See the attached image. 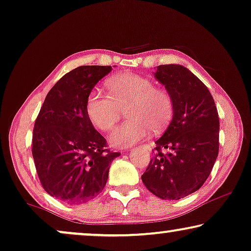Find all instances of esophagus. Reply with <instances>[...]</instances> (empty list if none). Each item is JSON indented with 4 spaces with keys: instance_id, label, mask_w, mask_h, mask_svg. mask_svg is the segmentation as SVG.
Returning <instances> with one entry per match:
<instances>
[{
    "instance_id": "obj_1",
    "label": "esophagus",
    "mask_w": 251,
    "mask_h": 251,
    "mask_svg": "<svg viewBox=\"0 0 251 251\" xmlns=\"http://www.w3.org/2000/svg\"><path fill=\"white\" fill-rule=\"evenodd\" d=\"M143 148H146V149H148V150H150L151 149V148H150V146H149V144H143V146H142Z\"/></svg>"
}]
</instances>
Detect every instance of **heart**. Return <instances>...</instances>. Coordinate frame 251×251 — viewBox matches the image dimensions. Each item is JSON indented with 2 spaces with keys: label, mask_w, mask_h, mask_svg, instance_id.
Segmentation results:
<instances>
[{
  "label": "heart",
  "mask_w": 251,
  "mask_h": 251,
  "mask_svg": "<svg viewBox=\"0 0 251 251\" xmlns=\"http://www.w3.org/2000/svg\"><path fill=\"white\" fill-rule=\"evenodd\" d=\"M110 94L92 90L86 99V112L98 129L109 132L127 108V121L110 135L116 147L139 142L150 129L160 133L167 128L174 115V101L165 89L154 86L150 78L132 73L119 74L107 82Z\"/></svg>",
  "instance_id": "heart-1"
}]
</instances>
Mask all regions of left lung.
Masks as SVG:
<instances>
[{
    "instance_id": "1",
    "label": "left lung",
    "mask_w": 251,
    "mask_h": 251,
    "mask_svg": "<svg viewBox=\"0 0 251 251\" xmlns=\"http://www.w3.org/2000/svg\"><path fill=\"white\" fill-rule=\"evenodd\" d=\"M154 77L172 95L174 115L141 178L160 199L178 200L209 176L218 156L220 118L209 90L185 67L158 66Z\"/></svg>"
}]
</instances>
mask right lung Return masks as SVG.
Masks as SVG:
<instances>
[{
    "label": "right lung",
    "mask_w": 251,
    "mask_h": 251,
    "mask_svg": "<svg viewBox=\"0 0 251 251\" xmlns=\"http://www.w3.org/2000/svg\"><path fill=\"white\" fill-rule=\"evenodd\" d=\"M111 66H80L54 84L42 104L33 129L35 167L43 189L70 204L84 203L102 192L111 161L119 152L93 127L86 99Z\"/></svg>",
    "instance_id": "right-lung-1"
}]
</instances>
